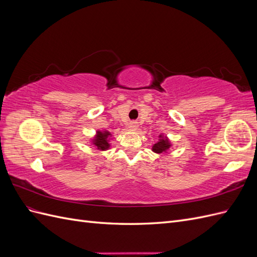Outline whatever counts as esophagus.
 <instances>
[{
	"instance_id": "1",
	"label": "esophagus",
	"mask_w": 257,
	"mask_h": 257,
	"mask_svg": "<svg viewBox=\"0 0 257 257\" xmlns=\"http://www.w3.org/2000/svg\"><path fill=\"white\" fill-rule=\"evenodd\" d=\"M128 128H130L131 131H136V130L138 128L137 122H131V123L128 124Z\"/></svg>"
}]
</instances>
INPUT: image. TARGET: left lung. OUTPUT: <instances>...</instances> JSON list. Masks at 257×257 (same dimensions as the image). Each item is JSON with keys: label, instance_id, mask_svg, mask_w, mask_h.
Returning <instances> with one entry per match:
<instances>
[{"label": "left lung", "instance_id": "left-lung-1", "mask_svg": "<svg viewBox=\"0 0 257 257\" xmlns=\"http://www.w3.org/2000/svg\"><path fill=\"white\" fill-rule=\"evenodd\" d=\"M172 146H173L172 142L169 141V138L166 135L160 134L159 141L152 146V151L154 153H158V154H164L169 151Z\"/></svg>", "mask_w": 257, "mask_h": 257}]
</instances>
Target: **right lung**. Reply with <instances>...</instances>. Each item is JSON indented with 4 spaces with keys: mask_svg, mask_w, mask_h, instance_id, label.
I'll return each mask as SVG.
<instances>
[{
    "mask_svg": "<svg viewBox=\"0 0 257 257\" xmlns=\"http://www.w3.org/2000/svg\"><path fill=\"white\" fill-rule=\"evenodd\" d=\"M111 133L106 131V130H102L99 131L97 130L96 133L92 139H90L91 144L94 145L96 147V149L99 151H106L108 149H110V141H112L111 138Z\"/></svg>",
    "mask_w": 257,
    "mask_h": 257,
    "instance_id": "obj_1",
    "label": "right lung"
}]
</instances>
